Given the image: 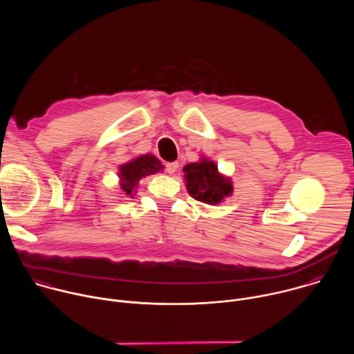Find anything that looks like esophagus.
I'll return each instance as SVG.
<instances>
[{"instance_id": "obj_1", "label": "esophagus", "mask_w": 354, "mask_h": 354, "mask_svg": "<svg viewBox=\"0 0 354 354\" xmlns=\"http://www.w3.org/2000/svg\"><path fill=\"white\" fill-rule=\"evenodd\" d=\"M178 167H179V164L178 162H168V164H165V171L168 172V174H175L176 172V169H178Z\"/></svg>"}]
</instances>
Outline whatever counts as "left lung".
Listing matches in <instances>:
<instances>
[{"instance_id":"obj_1","label":"left lung","mask_w":354,"mask_h":354,"mask_svg":"<svg viewBox=\"0 0 354 354\" xmlns=\"http://www.w3.org/2000/svg\"><path fill=\"white\" fill-rule=\"evenodd\" d=\"M183 178L189 194L206 205H218L232 194V182L218 172L216 162L205 157L198 162L185 165Z\"/></svg>"}]
</instances>
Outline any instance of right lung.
I'll return each instance as SVG.
<instances>
[{
	"instance_id": "obj_1",
	"label": "right lung",
	"mask_w": 354,
	"mask_h": 354,
	"mask_svg": "<svg viewBox=\"0 0 354 354\" xmlns=\"http://www.w3.org/2000/svg\"><path fill=\"white\" fill-rule=\"evenodd\" d=\"M164 165L160 162L158 158L151 154L140 156L130 162H126L119 167V178H120V187L126 196L133 197L136 193V187L138 186L140 179L157 174L162 171Z\"/></svg>"
}]
</instances>
